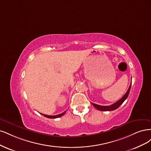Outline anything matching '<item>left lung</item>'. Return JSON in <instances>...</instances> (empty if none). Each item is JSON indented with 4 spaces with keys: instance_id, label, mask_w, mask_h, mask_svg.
I'll use <instances>...</instances> for the list:
<instances>
[{
    "instance_id": "left-lung-1",
    "label": "left lung",
    "mask_w": 151,
    "mask_h": 151,
    "mask_svg": "<svg viewBox=\"0 0 151 151\" xmlns=\"http://www.w3.org/2000/svg\"><path fill=\"white\" fill-rule=\"evenodd\" d=\"M131 85H132V82H131V84L129 86L127 91L126 92L125 94L122 96V98L120 99L119 100H118L116 102H115V103L113 104L112 105H109V106H102V105H97V104H93V103H91V104L94 106L95 108H96L97 110H101V111H112L116 109H118L128 97L130 90V88H131Z\"/></svg>"
}]
</instances>
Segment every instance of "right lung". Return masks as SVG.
<instances>
[{
	"label": "right lung",
	"mask_w": 151,
	"mask_h": 151,
	"mask_svg": "<svg viewBox=\"0 0 151 151\" xmlns=\"http://www.w3.org/2000/svg\"><path fill=\"white\" fill-rule=\"evenodd\" d=\"M65 112H66V111H65L64 112H63L62 114H58V115H45V114H41L44 115L45 116H46V117H47V118H49V119H56V118H59V117H60V116H63V115L65 114Z\"/></svg>",
	"instance_id": "1"
}]
</instances>
